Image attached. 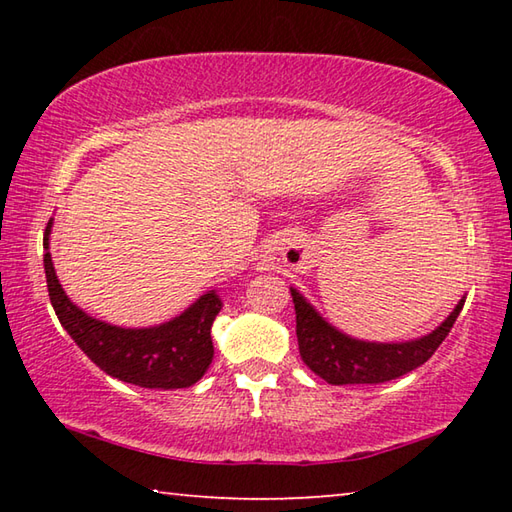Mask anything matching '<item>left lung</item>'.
<instances>
[{"label":"left lung","mask_w":512,"mask_h":512,"mask_svg":"<svg viewBox=\"0 0 512 512\" xmlns=\"http://www.w3.org/2000/svg\"><path fill=\"white\" fill-rule=\"evenodd\" d=\"M291 298L293 307H296L300 357L314 375L334 386L384 384V381L397 379L406 372L420 368L424 361L431 359L438 345L447 339V334L452 332L465 302H458L443 325L418 341L366 343L350 339V336L341 334L339 329L325 323L296 289H291Z\"/></svg>","instance_id":"8db88e82"}]
</instances>
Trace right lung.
I'll list each match as a JSON object with an SVG mask.
<instances>
[{"instance_id": "obj_1", "label": "right lung", "mask_w": 512, "mask_h": 512, "mask_svg": "<svg viewBox=\"0 0 512 512\" xmlns=\"http://www.w3.org/2000/svg\"><path fill=\"white\" fill-rule=\"evenodd\" d=\"M47 223L42 246L49 248ZM45 275L51 307L60 325L74 343L106 372V375L142 388H187L196 384L210 368L214 357L212 323L221 311L216 293H205L185 314L160 327L124 329L92 318L69 302L60 287L49 250L45 253Z\"/></svg>"}]
</instances>
